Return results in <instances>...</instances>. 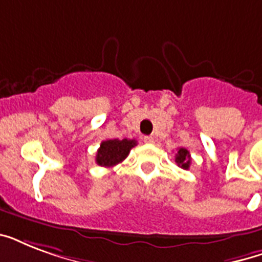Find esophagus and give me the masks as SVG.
Here are the masks:
<instances>
[{
    "mask_svg": "<svg viewBox=\"0 0 262 262\" xmlns=\"http://www.w3.org/2000/svg\"><path fill=\"white\" fill-rule=\"evenodd\" d=\"M144 143L154 144L155 143V137H154V136H145V137H144Z\"/></svg>",
    "mask_w": 262,
    "mask_h": 262,
    "instance_id": "34e87169",
    "label": "esophagus"
}]
</instances>
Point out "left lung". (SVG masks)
I'll return each instance as SVG.
<instances>
[{
    "mask_svg": "<svg viewBox=\"0 0 262 262\" xmlns=\"http://www.w3.org/2000/svg\"><path fill=\"white\" fill-rule=\"evenodd\" d=\"M190 162H191V158H190V154L187 149L185 148H179L178 152H177V155H175V163L178 164L181 168H187L190 167Z\"/></svg>",
    "mask_w": 262,
    "mask_h": 262,
    "instance_id": "1",
    "label": "left lung"
}]
</instances>
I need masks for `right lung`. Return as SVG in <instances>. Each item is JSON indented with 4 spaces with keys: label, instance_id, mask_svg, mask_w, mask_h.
I'll return each mask as SVG.
<instances>
[{
    "label": "right lung",
    "instance_id": "obj_1",
    "mask_svg": "<svg viewBox=\"0 0 262 262\" xmlns=\"http://www.w3.org/2000/svg\"><path fill=\"white\" fill-rule=\"evenodd\" d=\"M135 145H137L136 140H106L100 144V148L98 149L96 163L102 167H113L126 159V156Z\"/></svg>",
    "mask_w": 262,
    "mask_h": 262
}]
</instances>
